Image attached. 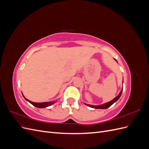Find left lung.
Returning <instances> with one entry per match:
<instances>
[{"mask_svg": "<svg viewBox=\"0 0 149 149\" xmlns=\"http://www.w3.org/2000/svg\"><path fill=\"white\" fill-rule=\"evenodd\" d=\"M122 92H123V89H122V90L120 91V93L119 94V95L118 96H116L114 100H112V101H111L110 102H108L107 103H105L104 104H102V105H100V106H93V105H89V104H86V105H87L89 107H93V108H95V109H107V108H108L109 107H110L112 104H114L116 101H118L119 100V98L120 97L121 94H122Z\"/></svg>", "mask_w": 149, "mask_h": 149, "instance_id": "8db88e82", "label": "left lung"}]
</instances>
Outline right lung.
<instances>
[{
    "label": "right lung",
    "instance_id": "1",
    "mask_svg": "<svg viewBox=\"0 0 149 149\" xmlns=\"http://www.w3.org/2000/svg\"><path fill=\"white\" fill-rule=\"evenodd\" d=\"M24 96V95H23ZM24 98L25 99V100L26 101H28L30 103H31V104L33 105L34 106L37 107H38V108H43V107H48V106H49L52 105L53 104H54L55 102H33L32 101H30L29 100H28L27 99H26L25 97Z\"/></svg>",
    "mask_w": 149,
    "mask_h": 149
}]
</instances>
